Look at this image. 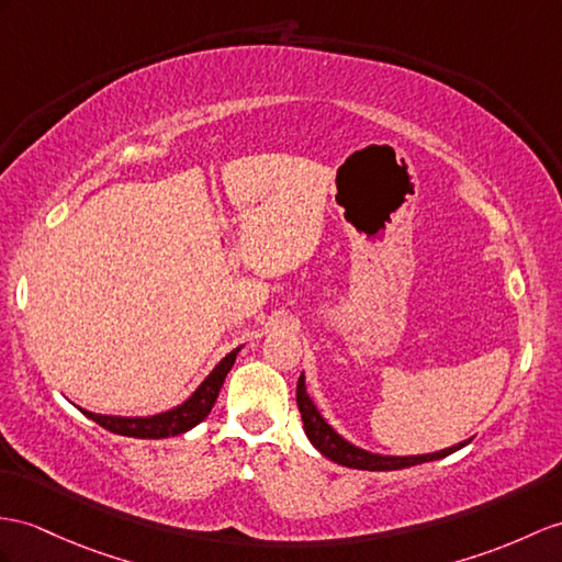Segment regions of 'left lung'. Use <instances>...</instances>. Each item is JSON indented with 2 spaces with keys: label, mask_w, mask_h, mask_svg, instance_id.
Masks as SVG:
<instances>
[{
  "label": "left lung",
  "mask_w": 562,
  "mask_h": 562,
  "mask_svg": "<svg viewBox=\"0 0 562 562\" xmlns=\"http://www.w3.org/2000/svg\"><path fill=\"white\" fill-rule=\"evenodd\" d=\"M297 409L300 417H303L305 424V434L310 443L319 450V453L328 460H334L344 468H352V470H369V472H389V470H405L413 468V464H422V462H431V460H441L456 450L468 446L472 439L460 441L450 448L436 450V453H424V456H381V453H372V450H364L360 446L350 443L348 439H344L331 424H328L322 413L314 405V401L310 398L307 386H305V374H300L297 379Z\"/></svg>",
  "instance_id": "1"
}]
</instances>
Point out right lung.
Here are the masks:
<instances>
[{
  "instance_id": "add662e5",
  "label": "right lung",
  "mask_w": 562,
  "mask_h": 562,
  "mask_svg": "<svg viewBox=\"0 0 562 562\" xmlns=\"http://www.w3.org/2000/svg\"><path fill=\"white\" fill-rule=\"evenodd\" d=\"M240 348L231 350L226 358L218 362L207 376H204L202 384L190 393V398H186L181 405L167 409V413H157L149 417H119V415L90 413V409H83V407L78 409L92 422H98L106 431L119 434V436H131V439H169V436L186 434L193 427H198V424L212 413L216 395L222 391L224 379L231 372V367H234Z\"/></svg>"
}]
</instances>
